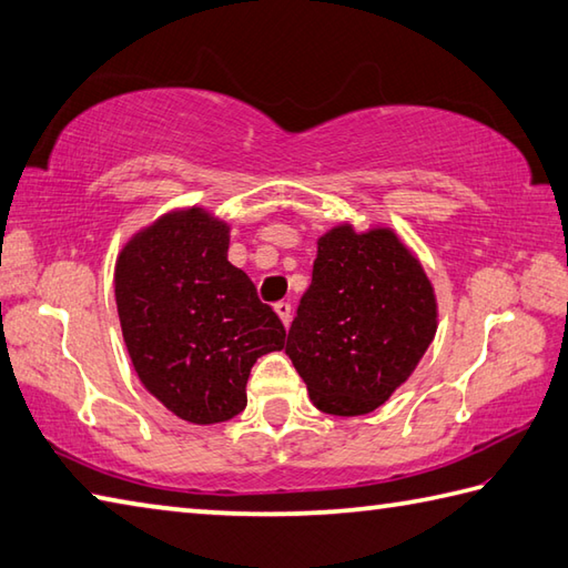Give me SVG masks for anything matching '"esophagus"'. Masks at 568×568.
I'll return each instance as SVG.
<instances>
[{"label": "esophagus", "instance_id": "1", "mask_svg": "<svg viewBox=\"0 0 568 568\" xmlns=\"http://www.w3.org/2000/svg\"><path fill=\"white\" fill-rule=\"evenodd\" d=\"M273 307H275L277 317L283 320V325H285V327L291 325V317H293V307H291V303H285V300H281V303H275Z\"/></svg>", "mask_w": 568, "mask_h": 568}]
</instances>
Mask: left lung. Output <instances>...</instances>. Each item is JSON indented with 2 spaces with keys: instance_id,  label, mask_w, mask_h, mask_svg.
<instances>
[{
  "instance_id": "8db88e82",
  "label": "left lung",
  "mask_w": 568,
  "mask_h": 568,
  "mask_svg": "<svg viewBox=\"0 0 568 568\" xmlns=\"http://www.w3.org/2000/svg\"><path fill=\"white\" fill-rule=\"evenodd\" d=\"M436 329V291L402 236L337 224L317 239L285 352L320 410L364 416L406 384Z\"/></svg>"
}]
</instances>
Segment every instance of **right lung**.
Instances as JSON below:
<instances>
[{"instance_id":"obj_1","label":"right lung","mask_w":568,"mask_h":568,"mask_svg":"<svg viewBox=\"0 0 568 568\" xmlns=\"http://www.w3.org/2000/svg\"><path fill=\"white\" fill-rule=\"evenodd\" d=\"M231 226L204 206L172 209L132 233L115 261L122 339L142 386L196 426L246 408L255 359L285 327L229 261Z\"/></svg>"}]
</instances>
